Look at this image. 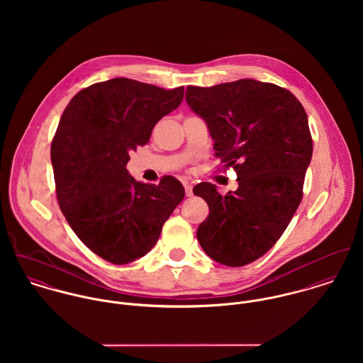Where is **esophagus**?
I'll list each match as a JSON object with an SVG mask.
<instances>
[{
    "mask_svg": "<svg viewBox=\"0 0 363 363\" xmlns=\"http://www.w3.org/2000/svg\"><path fill=\"white\" fill-rule=\"evenodd\" d=\"M184 190H186V196L187 197L193 196V186L190 183H184Z\"/></svg>",
    "mask_w": 363,
    "mask_h": 363,
    "instance_id": "esophagus-1",
    "label": "esophagus"
}]
</instances>
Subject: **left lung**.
<instances>
[{"label": "left lung", "mask_w": 363, "mask_h": 363, "mask_svg": "<svg viewBox=\"0 0 363 363\" xmlns=\"http://www.w3.org/2000/svg\"><path fill=\"white\" fill-rule=\"evenodd\" d=\"M189 107L207 123L215 156L233 166L239 187L193 189L209 207L197 239L208 256L242 267L281 238L302 200L313 144L306 111L286 89L256 79L189 86Z\"/></svg>", "instance_id": "1"}]
</instances>
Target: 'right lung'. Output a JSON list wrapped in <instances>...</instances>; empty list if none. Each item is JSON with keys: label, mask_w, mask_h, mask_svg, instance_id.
Wrapping results in <instances>:
<instances>
[{"label": "right lung", "mask_w": 363, "mask_h": 363, "mask_svg": "<svg viewBox=\"0 0 363 363\" xmlns=\"http://www.w3.org/2000/svg\"><path fill=\"white\" fill-rule=\"evenodd\" d=\"M183 96V86L113 78L78 92L61 116L52 144L58 204L84 245L113 264L145 256L184 199L177 179L145 184L125 167Z\"/></svg>", "instance_id": "1"}]
</instances>
